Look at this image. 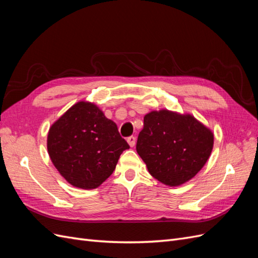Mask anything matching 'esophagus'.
I'll return each instance as SVG.
<instances>
[{
    "label": "esophagus",
    "mask_w": 258,
    "mask_h": 258,
    "mask_svg": "<svg viewBox=\"0 0 258 258\" xmlns=\"http://www.w3.org/2000/svg\"><path fill=\"white\" fill-rule=\"evenodd\" d=\"M127 141H128V144H129L131 147H134V146L136 145V137H134V136L129 137V138L127 139Z\"/></svg>",
    "instance_id": "esophagus-1"
}]
</instances>
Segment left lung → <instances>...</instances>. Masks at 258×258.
<instances>
[{"instance_id": "left-lung-1", "label": "left lung", "mask_w": 258, "mask_h": 258, "mask_svg": "<svg viewBox=\"0 0 258 258\" xmlns=\"http://www.w3.org/2000/svg\"><path fill=\"white\" fill-rule=\"evenodd\" d=\"M213 142L212 131L194 116L153 111L144 116L137 152L151 175L166 185L178 186L206 165Z\"/></svg>"}]
</instances>
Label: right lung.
Listing matches in <instances>:
<instances>
[{"instance_id": "obj_1", "label": "right lung", "mask_w": 258, "mask_h": 258, "mask_svg": "<svg viewBox=\"0 0 258 258\" xmlns=\"http://www.w3.org/2000/svg\"><path fill=\"white\" fill-rule=\"evenodd\" d=\"M130 146L116 123L93 103L81 101L53 122L47 150L53 166L79 188H97L110 176Z\"/></svg>"}]
</instances>
